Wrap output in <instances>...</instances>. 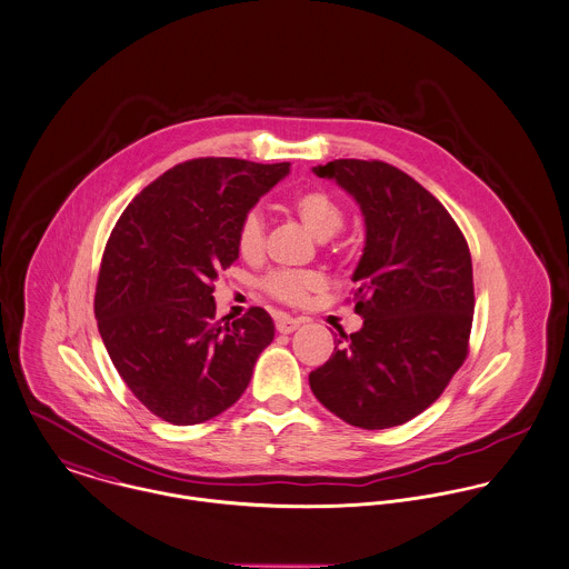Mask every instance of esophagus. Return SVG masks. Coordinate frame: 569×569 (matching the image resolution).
<instances>
[{
    "instance_id": "obj_1",
    "label": "esophagus",
    "mask_w": 569,
    "mask_h": 569,
    "mask_svg": "<svg viewBox=\"0 0 569 569\" xmlns=\"http://www.w3.org/2000/svg\"><path fill=\"white\" fill-rule=\"evenodd\" d=\"M299 325H301V320H297V318H292V316H274V327H277L279 333H292V331L299 329Z\"/></svg>"
}]
</instances>
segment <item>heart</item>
Here are the masks:
<instances>
[{"mask_svg":"<svg viewBox=\"0 0 569 569\" xmlns=\"http://www.w3.org/2000/svg\"><path fill=\"white\" fill-rule=\"evenodd\" d=\"M290 209L295 216L303 222V227L320 240L331 238L338 233L345 224V209L340 200L331 191L322 188H310V190L299 191L290 200ZM263 238H266V222L259 209H249L236 233V244L238 251L244 259H254L263 251ZM322 277L318 272H288V270H274L270 272L261 286L263 290L281 301V303H303L312 292L322 288Z\"/></svg>","mask_w":569,"mask_h":569,"instance_id":"b5f03b06","label":"heart"}]
</instances>
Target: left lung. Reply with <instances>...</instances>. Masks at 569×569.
<instances>
[{
    "label": "left lung",
    "instance_id": "1",
    "mask_svg": "<svg viewBox=\"0 0 569 569\" xmlns=\"http://www.w3.org/2000/svg\"><path fill=\"white\" fill-rule=\"evenodd\" d=\"M362 209L367 244L353 272L362 329L310 373L316 399L349 426H401L441 397L469 351L473 270L467 240L441 202L383 161L315 168Z\"/></svg>",
    "mask_w": 569,
    "mask_h": 569
}]
</instances>
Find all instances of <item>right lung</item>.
Wrapping results in <instances>:
<instances>
[{"instance_id": "add662e5", "label": "right lung", "mask_w": 569, "mask_h": 569, "mask_svg": "<svg viewBox=\"0 0 569 569\" xmlns=\"http://www.w3.org/2000/svg\"><path fill=\"white\" fill-rule=\"evenodd\" d=\"M288 172L290 163L191 159L139 191L111 231L98 329L118 373L159 419L196 426L231 408L272 342L261 308L216 320L213 281L240 254L242 216Z\"/></svg>"}]
</instances>
